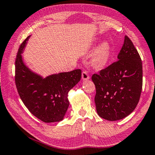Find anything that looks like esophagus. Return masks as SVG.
Wrapping results in <instances>:
<instances>
[{"instance_id":"esophagus-1","label":"esophagus","mask_w":155,"mask_h":155,"mask_svg":"<svg viewBox=\"0 0 155 155\" xmlns=\"http://www.w3.org/2000/svg\"><path fill=\"white\" fill-rule=\"evenodd\" d=\"M82 78L84 80H87V79H89V78H90V76L88 74V73H87L86 71H83Z\"/></svg>"}]
</instances>
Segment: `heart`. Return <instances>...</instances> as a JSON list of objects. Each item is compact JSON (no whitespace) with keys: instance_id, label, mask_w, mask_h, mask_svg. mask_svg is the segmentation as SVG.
I'll list each match as a JSON object with an SVG mask.
<instances>
[{"instance_id":"heart-1","label":"heart","mask_w":155,"mask_h":155,"mask_svg":"<svg viewBox=\"0 0 155 155\" xmlns=\"http://www.w3.org/2000/svg\"><path fill=\"white\" fill-rule=\"evenodd\" d=\"M111 56V48L108 42H103L94 55L92 62L97 68H104L109 61Z\"/></svg>"}]
</instances>
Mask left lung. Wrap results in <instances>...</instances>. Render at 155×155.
<instances>
[{
  "instance_id": "1",
  "label": "left lung",
  "mask_w": 155,
  "mask_h": 155,
  "mask_svg": "<svg viewBox=\"0 0 155 155\" xmlns=\"http://www.w3.org/2000/svg\"><path fill=\"white\" fill-rule=\"evenodd\" d=\"M117 59L92 76L97 111L110 121L124 118L135 109L143 86L141 59L128 36L124 38Z\"/></svg>"
}]
</instances>
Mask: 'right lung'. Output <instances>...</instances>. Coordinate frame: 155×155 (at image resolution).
Segmentation results:
<instances>
[{"instance_id": "obj_1", "label": "right lung", "mask_w": 155, "mask_h": 155, "mask_svg": "<svg viewBox=\"0 0 155 155\" xmlns=\"http://www.w3.org/2000/svg\"><path fill=\"white\" fill-rule=\"evenodd\" d=\"M29 37L18 48L15 60V84L24 105L42 122H59L63 119L70 103L68 93L79 81L80 69L58 73L42 78L23 63L21 53Z\"/></svg>"}]
</instances>
